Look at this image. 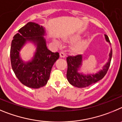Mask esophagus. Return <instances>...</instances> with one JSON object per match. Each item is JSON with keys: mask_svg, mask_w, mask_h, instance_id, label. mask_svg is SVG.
I'll return each mask as SVG.
<instances>
[{"mask_svg": "<svg viewBox=\"0 0 122 122\" xmlns=\"http://www.w3.org/2000/svg\"><path fill=\"white\" fill-rule=\"evenodd\" d=\"M60 56L61 58H64L66 56V53L62 52V51H61L60 53Z\"/></svg>", "mask_w": 122, "mask_h": 122, "instance_id": "1", "label": "esophagus"}]
</instances>
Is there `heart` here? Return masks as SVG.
<instances>
[{
    "label": "heart",
    "mask_w": 122,
    "mask_h": 122,
    "mask_svg": "<svg viewBox=\"0 0 122 122\" xmlns=\"http://www.w3.org/2000/svg\"><path fill=\"white\" fill-rule=\"evenodd\" d=\"M80 38V35H75V36L72 37V39L73 41H77ZM55 43L58 44V42L55 41ZM86 41H82V42H79V43L75 45V46H73V47H72V51H73V52H76V51H78V50H80V49H81L83 46L86 44Z\"/></svg>",
    "instance_id": "heart-1"
}]
</instances>
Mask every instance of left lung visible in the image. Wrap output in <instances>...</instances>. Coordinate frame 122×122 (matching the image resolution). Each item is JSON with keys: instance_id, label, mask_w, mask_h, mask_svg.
<instances>
[{"instance_id": "1", "label": "left lung", "mask_w": 122, "mask_h": 122, "mask_svg": "<svg viewBox=\"0 0 122 122\" xmlns=\"http://www.w3.org/2000/svg\"><path fill=\"white\" fill-rule=\"evenodd\" d=\"M105 39L107 42L110 44V41L107 35H105ZM112 51L111 50L109 53V58L107 63L103 67V69L95 74L84 75L79 73L78 71L82 65L83 56L81 55L75 56H68L67 57V78L68 81L72 86L76 87H86L94 83H97L102 80L107 73L111 61Z\"/></svg>"}]
</instances>
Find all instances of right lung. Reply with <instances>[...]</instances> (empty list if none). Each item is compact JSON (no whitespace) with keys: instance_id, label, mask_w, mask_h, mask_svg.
<instances>
[{"instance_id":"1","label":"right lung","mask_w":122,"mask_h":122,"mask_svg":"<svg viewBox=\"0 0 122 122\" xmlns=\"http://www.w3.org/2000/svg\"><path fill=\"white\" fill-rule=\"evenodd\" d=\"M45 28L35 22H30L18 30L12 40L10 49L11 64L18 80L24 85L33 89L44 86L50 78L53 64L60 57L47 49L44 36ZM28 41L37 46V50L31 61L24 62L19 52Z\"/></svg>"}]
</instances>
